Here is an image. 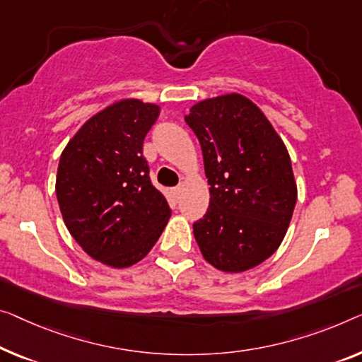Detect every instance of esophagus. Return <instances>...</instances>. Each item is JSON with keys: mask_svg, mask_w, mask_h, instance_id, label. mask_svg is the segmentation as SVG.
Masks as SVG:
<instances>
[{"mask_svg": "<svg viewBox=\"0 0 362 362\" xmlns=\"http://www.w3.org/2000/svg\"><path fill=\"white\" fill-rule=\"evenodd\" d=\"M170 193H172V195H174L175 199H179L180 195H182V185H177L174 188H170Z\"/></svg>", "mask_w": 362, "mask_h": 362, "instance_id": "esophagus-1", "label": "esophagus"}]
</instances>
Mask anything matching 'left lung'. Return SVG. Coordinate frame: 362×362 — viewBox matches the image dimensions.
Returning a JSON list of instances; mask_svg holds the SVG:
<instances>
[{"mask_svg":"<svg viewBox=\"0 0 362 362\" xmlns=\"http://www.w3.org/2000/svg\"><path fill=\"white\" fill-rule=\"evenodd\" d=\"M203 151L209 208L193 223L206 262L237 273L260 265L284 239L298 199L288 151L260 109L230 94L185 117Z\"/></svg>","mask_w":362,"mask_h":362,"instance_id":"1","label":"left lung"}]
</instances>
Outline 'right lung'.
Returning <instances> with one entry per match:
<instances>
[{"label":"right lung","instance_id":"add662e5","mask_svg":"<svg viewBox=\"0 0 362 362\" xmlns=\"http://www.w3.org/2000/svg\"><path fill=\"white\" fill-rule=\"evenodd\" d=\"M158 117V105L118 102L86 122L60 158L57 198L64 224L105 265L141 260L169 221V204L151 183L143 156Z\"/></svg>","mask_w":362,"mask_h":362}]
</instances>
